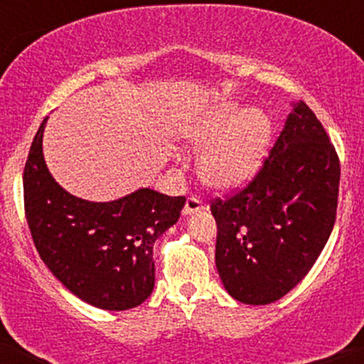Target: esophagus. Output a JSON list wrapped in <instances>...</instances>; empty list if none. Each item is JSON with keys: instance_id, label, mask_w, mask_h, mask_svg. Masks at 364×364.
Returning a JSON list of instances; mask_svg holds the SVG:
<instances>
[{"instance_id": "1", "label": "esophagus", "mask_w": 364, "mask_h": 364, "mask_svg": "<svg viewBox=\"0 0 364 364\" xmlns=\"http://www.w3.org/2000/svg\"><path fill=\"white\" fill-rule=\"evenodd\" d=\"M207 205L203 203L198 197H188V200L185 203V209H183V214L188 215V214H195V213H200V210H205Z\"/></svg>"}]
</instances>
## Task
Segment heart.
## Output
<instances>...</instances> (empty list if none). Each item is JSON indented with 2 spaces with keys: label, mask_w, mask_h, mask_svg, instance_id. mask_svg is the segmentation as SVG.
Here are the masks:
<instances>
[{
  "label": "heart",
  "mask_w": 364,
  "mask_h": 364,
  "mask_svg": "<svg viewBox=\"0 0 364 364\" xmlns=\"http://www.w3.org/2000/svg\"><path fill=\"white\" fill-rule=\"evenodd\" d=\"M185 139L195 150L208 146L198 162V173L207 185L237 188L262 164L269 146L271 121L259 109L221 103L195 119L185 129Z\"/></svg>",
  "instance_id": "b5f03b06"
}]
</instances>
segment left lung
I'll use <instances>...</instances> for the list:
<instances>
[{"mask_svg": "<svg viewBox=\"0 0 364 364\" xmlns=\"http://www.w3.org/2000/svg\"><path fill=\"white\" fill-rule=\"evenodd\" d=\"M338 181L325 127L304 102L295 103L249 185L210 202L215 266L231 297L271 304L309 273L333 230Z\"/></svg>", "mask_w": 364, "mask_h": 364, "instance_id": "left-lung-1", "label": "left lung"}]
</instances>
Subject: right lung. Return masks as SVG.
<instances>
[{"mask_svg": "<svg viewBox=\"0 0 364 364\" xmlns=\"http://www.w3.org/2000/svg\"><path fill=\"white\" fill-rule=\"evenodd\" d=\"M23 167V209L43 262L72 294L107 311L150 297L154 243L181 215L185 197L141 188L114 202H87L65 191L43 159V131Z\"/></svg>", "mask_w": 364, "mask_h": 364, "instance_id": "right-lung-1", "label": "right lung"}]
</instances>
